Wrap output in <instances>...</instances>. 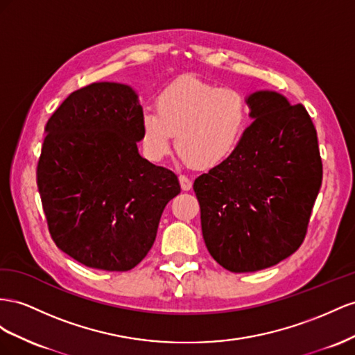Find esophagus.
Listing matches in <instances>:
<instances>
[{
	"label": "esophagus",
	"instance_id": "esophagus-1",
	"mask_svg": "<svg viewBox=\"0 0 355 355\" xmlns=\"http://www.w3.org/2000/svg\"><path fill=\"white\" fill-rule=\"evenodd\" d=\"M178 180H180L181 189H183V190H190L191 184H193V183H191V180L189 177H186V175H180Z\"/></svg>",
	"mask_w": 355,
	"mask_h": 355
}]
</instances>
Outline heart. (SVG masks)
Segmentation results:
<instances>
[{"label":"heart","mask_w":355,"mask_h":355,"mask_svg":"<svg viewBox=\"0 0 355 355\" xmlns=\"http://www.w3.org/2000/svg\"><path fill=\"white\" fill-rule=\"evenodd\" d=\"M248 125L245 96L195 77H183L157 95L156 110L141 113L143 146L151 160L169 155L177 134L183 157L198 168L225 162L239 146Z\"/></svg>","instance_id":"b5f03b06"}]
</instances>
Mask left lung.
<instances>
[{
    "instance_id": "1",
    "label": "left lung",
    "mask_w": 355,
    "mask_h": 355,
    "mask_svg": "<svg viewBox=\"0 0 355 355\" xmlns=\"http://www.w3.org/2000/svg\"><path fill=\"white\" fill-rule=\"evenodd\" d=\"M245 101L254 121L234 153L193 184L209 254L236 273L270 268L302 245L322 181L306 108L273 90Z\"/></svg>"
}]
</instances>
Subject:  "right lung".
<instances>
[{"label":"right lung","instance_id":"add662e5","mask_svg":"<svg viewBox=\"0 0 355 355\" xmlns=\"http://www.w3.org/2000/svg\"><path fill=\"white\" fill-rule=\"evenodd\" d=\"M141 113L132 87L101 82L71 94L46 125L37 186L49 232L87 268H135L181 191L174 172L139 156Z\"/></svg>","mask_w":355,"mask_h":355}]
</instances>
